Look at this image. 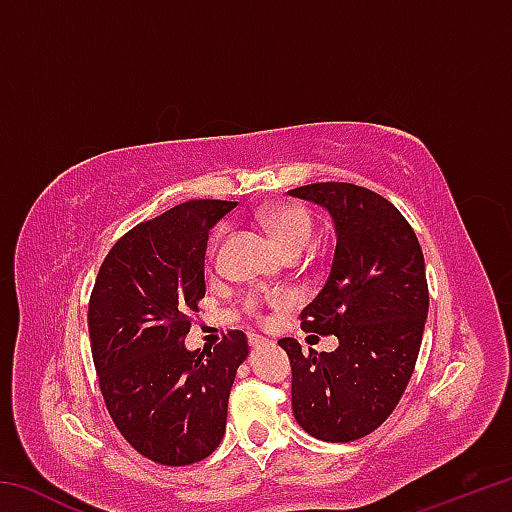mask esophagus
I'll return each instance as SVG.
<instances>
[{"label":"esophagus","instance_id":"1","mask_svg":"<svg viewBox=\"0 0 512 512\" xmlns=\"http://www.w3.org/2000/svg\"><path fill=\"white\" fill-rule=\"evenodd\" d=\"M264 343H266L264 336H259V334H248V345H250V348H259V345H264Z\"/></svg>","mask_w":512,"mask_h":512}]
</instances>
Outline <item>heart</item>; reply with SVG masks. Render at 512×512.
Segmentation results:
<instances>
[{"mask_svg": "<svg viewBox=\"0 0 512 512\" xmlns=\"http://www.w3.org/2000/svg\"><path fill=\"white\" fill-rule=\"evenodd\" d=\"M257 219L262 221L264 228L271 232L287 253H300L309 246L311 237H314V216L298 203H273L264 205L257 212ZM221 237V230L216 232V239ZM291 300L289 293H273V296H264L259 291H248L241 298V307H244L250 316H259L266 302L273 305H287Z\"/></svg>", "mask_w": 512, "mask_h": 512, "instance_id": "obj_1", "label": "heart"}]
</instances>
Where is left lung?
I'll list each match as a JSON object with an SVG mask.
<instances>
[{"label":"left lung","instance_id":"8db88e82","mask_svg":"<svg viewBox=\"0 0 512 512\" xmlns=\"http://www.w3.org/2000/svg\"><path fill=\"white\" fill-rule=\"evenodd\" d=\"M289 194L334 219L332 273L300 323L339 339L332 352H302L296 339H280L293 415L318 440L350 443L388 420L413 375L429 311L422 248L404 214L368 187L314 183Z\"/></svg>","mask_w":512,"mask_h":512}]
</instances>
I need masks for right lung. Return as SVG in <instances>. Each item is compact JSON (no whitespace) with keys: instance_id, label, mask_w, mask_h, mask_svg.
Here are the masks:
<instances>
[{"instance_id":"obj_1","label":"right lung","mask_w":512,"mask_h":512,"mask_svg":"<svg viewBox=\"0 0 512 512\" xmlns=\"http://www.w3.org/2000/svg\"><path fill=\"white\" fill-rule=\"evenodd\" d=\"M235 203L194 198L137 223L101 262L88 307L92 359L112 422L135 452L192 465L219 447L246 334L187 352L205 296V246Z\"/></svg>"}]
</instances>
